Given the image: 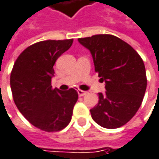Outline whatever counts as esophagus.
Masks as SVG:
<instances>
[{"label": "esophagus", "mask_w": 159, "mask_h": 159, "mask_svg": "<svg viewBox=\"0 0 159 159\" xmlns=\"http://www.w3.org/2000/svg\"><path fill=\"white\" fill-rule=\"evenodd\" d=\"M86 93H87V92H85V91H82V90H78V94H79V96H84Z\"/></svg>", "instance_id": "34e87169"}]
</instances>
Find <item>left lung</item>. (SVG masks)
<instances>
[{"mask_svg":"<svg viewBox=\"0 0 159 159\" xmlns=\"http://www.w3.org/2000/svg\"><path fill=\"white\" fill-rule=\"evenodd\" d=\"M79 42L93 56L95 72L106 82V93H99L98 104L91 109L93 119L107 129L125 125L143 102L147 80L143 59L119 38L99 34L80 38Z\"/></svg>","mask_w":159,"mask_h":159,"instance_id":"obj_1","label":"left lung"}]
</instances>
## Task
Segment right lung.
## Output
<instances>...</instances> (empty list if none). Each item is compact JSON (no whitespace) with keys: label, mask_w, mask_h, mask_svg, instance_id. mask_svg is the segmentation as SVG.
Returning <instances> with one entry per match:
<instances>
[{"label":"right lung","mask_w":159,"mask_h":159,"mask_svg":"<svg viewBox=\"0 0 159 159\" xmlns=\"http://www.w3.org/2000/svg\"><path fill=\"white\" fill-rule=\"evenodd\" d=\"M73 40H43L25 49L17 57L10 77L15 104L33 126L44 131H59L70 122L78 100L74 89H52L53 65Z\"/></svg>","instance_id":"obj_1"}]
</instances>
